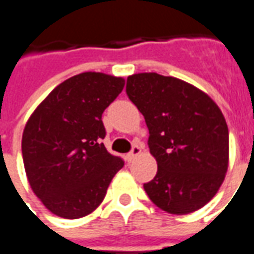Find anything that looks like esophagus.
I'll list each match as a JSON object with an SVG mask.
<instances>
[{"instance_id":"obj_1","label":"esophagus","mask_w":254,"mask_h":254,"mask_svg":"<svg viewBox=\"0 0 254 254\" xmlns=\"http://www.w3.org/2000/svg\"><path fill=\"white\" fill-rule=\"evenodd\" d=\"M139 153H141V148H139L138 145H134L130 153L127 155V160H128V162H132V160H134V159H135V157H137Z\"/></svg>"}]
</instances>
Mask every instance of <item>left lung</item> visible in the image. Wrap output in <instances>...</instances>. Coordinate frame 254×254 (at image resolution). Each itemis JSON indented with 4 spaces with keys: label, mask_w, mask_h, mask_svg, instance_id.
Segmentation results:
<instances>
[{
    "label": "left lung",
    "mask_w": 254,
    "mask_h": 254,
    "mask_svg": "<svg viewBox=\"0 0 254 254\" xmlns=\"http://www.w3.org/2000/svg\"><path fill=\"white\" fill-rule=\"evenodd\" d=\"M126 91L144 115L157 162L145 192L170 214L199 210L217 193L228 169V127L220 108L192 84L157 73L128 76Z\"/></svg>",
    "instance_id": "8db88e82"
}]
</instances>
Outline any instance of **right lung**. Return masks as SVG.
<instances>
[{"label":"right lung","mask_w":254,"mask_h":254,"mask_svg":"<svg viewBox=\"0 0 254 254\" xmlns=\"http://www.w3.org/2000/svg\"><path fill=\"white\" fill-rule=\"evenodd\" d=\"M123 88V77L80 73L51 91L27 120L24 170L51 213L73 220L102 203L112 178L124 166L102 142V113Z\"/></svg>","instance_id":"add662e5"}]
</instances>
